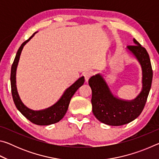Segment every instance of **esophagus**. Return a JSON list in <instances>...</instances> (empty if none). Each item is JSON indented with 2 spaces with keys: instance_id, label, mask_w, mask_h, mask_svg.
<instances>
[{
  "instance_id": "1",
  "label": "esophagus",
  "mask_w": 159,
  "mask_h": 159,
  "mask_svg": "<svg viewBox=\"0 0 159 159\" xmlns=\"http://www.w3.org/2000/svg\"><path fill=\"white\" fill-rule=\"evenodd\" d=\"M93 74V71H85L84 73V77H85V80L86 82L88 81V80H89V79L90 78V76H92Z\"/></svg>"
}]
</instances>
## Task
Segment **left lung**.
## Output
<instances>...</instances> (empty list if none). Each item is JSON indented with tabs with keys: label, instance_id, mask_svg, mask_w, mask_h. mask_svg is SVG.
Segmentation results:
<instances>
[{
	"label": "left lung",
	"instance_id": "8db88e82",
	"mask_svg": "<svg viewBox=\"0 0 159 159\" xmlns=\"http://www.w3.org/2000/svg\"><path fill=\"white\" fill-rule=\"evenodd\" d=\"M134 45L125 49L138 61L142 68V90L133 99L128 100L114 95L101 74L88 80L92 90L93 113L99 121L112 126L123 125L138 118L143 110L152 86L153 71L149 54L133 39Z\"/></svg>",
	"mask_w": 159,
	"mask_h": 159
}]
</instances>
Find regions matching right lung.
Here are the masks:
<instances>
[{
	"instance_id": "right-lung-1",
	"label": "right lung",
	"mask_w": 159,
	"mask_h": 159,
	"mask_svg": "<svg viewBox=\"0 0 159 159\" xmlns=\"http://www.w3.org/2000/svg\"><path fill=\"white\" fill-rule=\"evenodd\" d=\"M38 31L32 35L28 40L23 43L19 48L16 54L15 60L11 67V74H10V83H11V91L13 101L17 109L21 112L24 116L34 124L39 125H49L57 123L66 114L69 105L70 101L74 93L77 90L83 85L85 82L84 76L80 77L76 81H75L71 86L66 88L59 100L55 102L53 105L48 107L46 109L41 110H33L26 107L20 99L19 95L17 85H16V72L18 66L19 60L23 48L30 40L34 36Z\"/></svg>"
}]
</instances>
